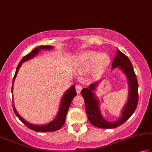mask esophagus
<instances>
[{
  "label": "esophagus",
  "instance_id": "34e87169",
  "mask_svg": "<svg viewBox=\"0 0 152 152\" xmlns=\"http://www.w3.org/2000/svg\"><path fill=\"white\" fill-rule=\"evenodd\" d=\"M75 88H76L77 94H79V93H80V92H81V90H82V87H81V86L79 85V84L76 85Z\"/></svg>",
  "mask_w": 152,
  "mask_h": 152
}]
</instances>
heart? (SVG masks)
Returning <instances> with one entry per match:
<instances>
[{
  "label": "heart",
  "mask_w": 152,
  "mask_h": 152,
  "mask_svg": "<svg viewBox=\"0 0 152 152\" xmlns=\"http://www.w3.org/2000/svg\"><path fill=\"white\" fill-rule=\"evenodd\" d=\"M77 62L84 69H90L94 67L96 72L104 70L110 62V58L105 54H100L96 52H87L80 55Z\"/></svg>",
  "instance_id": "obj_1"
}]
</instances>
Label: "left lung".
<instances>
[{
    "mask_svg": "<svg viewBox=\"0 0 152 152\" xmlns=\"http://www.w3.org/2000/svg\"><path fill=\"white\" fill-rule=\"evenodd\" d=\"M117 67L122 70L128 79V98L126 104L122 110V115L116 122H107L100 113L99 101L95 96L94 92L99 82L90 84L88 88H83L81 92V94L85 101L86 111L88 120L92 125L98 128H114L122 125L132 115L138 104L139 86L137 76L129 58L119 50H117L116 56L112 62V69Z\"/></svg>",
    "mask_w": 152,
    "mask_h": 152,
    "instance_id": "left-lung-1",
    "label": "left lung"
}]
</instances>
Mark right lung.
I'll return each mask as SVG.
<instances>
[{
  "mask_svg": "<svg viewBox=\"0 0 152 152\" xmlns=\"http://www.w3.org/2000/svg\"><path fill=\"white\" fill-rule=\"evenodd\" d=\"M51 49H53V47L50 45H44V46L43 45L40 47H37V48L33 49V50H32V52L29 53L28 54H27L26 56H25L22 58V59L20 60L19 64L18 65L17 69H16V71H15V75H14L13 78L11 93H13V86L14 81H15V77L17 75L18 72L19 71L20 66H22V63L27 61V60L32 59L34 56H35L41 50H51ZM76 95H77V93L75 90V87L74 86H72L66 92H65L64 96H63L61 102H60L59 111H58V113L57 114L56 117L54 120L52 121V122L47 124H45V125H34L24 120V119H23L22 117L18 114L17 111H16L15 107L14 106L13 100V109L14 112H15V114L16 115V116L20 119L21 122L24 124V125L26 126L28 128H30V129L34 130V131L41 132H53V131H56V130L60 129V128L63 126V125H64V122H65V119H66L67 112H68L69 108L70 107V104H71L72 100H73L74 97Z\"/></svg>",
  "mask_w": 152,
  "mask_h": 152,
  "instance_id": "right-lung-1",
  "label": "right lung"
}]
</instances>
